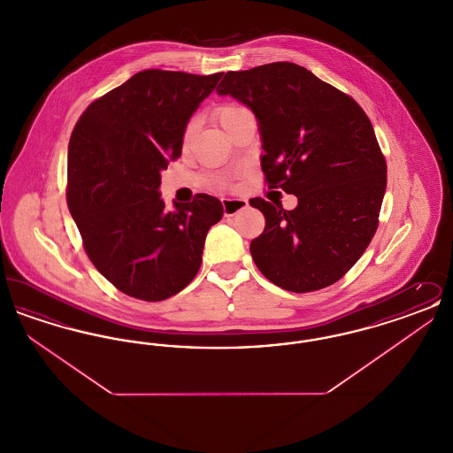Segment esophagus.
I'll return each mask as SVG.
<instances>
[{"label": "esophagus", "instance_id": "34e87169", "mask_svg": "<svg viewBox=\"0 0 453 453\" xmlns=\"http://www.w3.org/2000/svg\"><path fill=\"white\" fill-rule=\"evenodd\" d=\"M246 207H248V200H246V198H239V196H227V198H222L224 216H236L237 212L244 211Z\"/></svg>", "mask_w": 453, "mask_h": 453}]
</instances>
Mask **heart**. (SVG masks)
<instances>
[{"label":"heart","instance_id":"obj_1","mask_svg":"<svg viewBox=\"0 0 453 453\" xmlns=\"http://www.w3.org/2000/svg\"><path fill=\"white\" fill-rule=\"evenodd\" d=\"M241 110H242V107H239V105H224V107L219 108L216 111V119L217 122H219V126H222L226 120H229L233 115H236L237 111H241ZM195 129H196V120H192V122L187 126V130H185V139H190Z\"/></svg>","mask_w":453,"mask_h":453}]
</instances>
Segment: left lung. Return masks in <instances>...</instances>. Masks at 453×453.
<instances>
[{
    "label": "left lung",
    "mask_w": 453,
    "mask_h": 453,
    "mask_svg": "<svg viewBox=\"0 0 453 453\" xmlns=\"http://www.w3.org/2000/svg\"><path fill=\"white\" fill-rule=\"evenodd\" d=\"M217 93L253 110L268 188L299 200L294 211L250 200L266 220L250 246L259 272L297 294L340 280L375 234L388 185V165L365 111L294 63L229 71Z\"/></svg>",
    "instance_id": "1"
}]
</instances>
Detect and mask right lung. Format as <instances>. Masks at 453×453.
Segmentation results:
<instances>
[{
	"label": "right lung",
	"mask_w": 453,
	"mask_h": 453,
	"mask_svg": "<svg viewBox=\"0 0 453 453\" xmlns=\"http://www.w3.org/2000/svg\"><path fill=\"white\" fill-rule=\"evenodd\" d=\"M220 76L141 71L95 100L71 134L69 212L95 268L134 299L165 301L194 280L224 212L207 194L166 212L159 195L161 172L181 154L187 124Z\"/></svg>",
	"instance_id": "1"
}]
</instances>
